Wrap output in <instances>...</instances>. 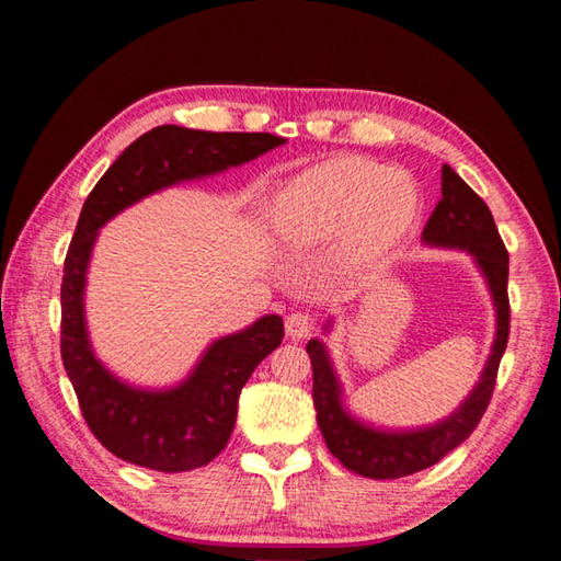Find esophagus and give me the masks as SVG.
I'll return each instance as SVG.
<instances>
[{"mask_svg": "<svg viewBox=\"0 0 561 561\" xmlns=\"http://www.w3.org/2000/svg\"><path fill=\"white\" fill-rule=\"evenodd\" d=\"M311 327H314V321H311L309 314H301V311H297V314H289L287 321H284V329H287V336L294 339V341L309 336Z\"/></svg>", "mask_w": 561, "mask_h": 561, "instance_id": "1", "label": "esophagus"}]
</instances>
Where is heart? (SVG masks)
Returning <instances> with one entry per match:
<instances>
[{
    "label": "heart",
    "instance_id": "1",
    "mask_svg": "<svg viewBox=\"0 0 561 561\" xmlns=\"http://www.w3.org/2000/svg\"><path fill=\"white\" fill-rule=\"evenodd\" d=\"M417 210L411 178L358 158H341L299 178L282 201L279 232L294 242H317L358 220L368 242L405 230Z\"/></svg>",
    "mask_w": 561,
    "mask_h": 561
}]
</instances>
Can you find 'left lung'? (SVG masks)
<instances>
[{
  "label": "left lung",
  "instance_id": "1",
  "mask_svg": "<svg viewBox=\"0 0 561 561\" xmlns=\"http://www.w3.org/2000/svg\"><path fill=\"white\" fill-rule=\"evenodd\" d=\"M440 203L435 205L428 225L423 227L421 240L428 247L468 252L474 267L485 279L492 307H495V339H492L485 368L472 386L468 398L455 411L433 425L423 428H378L360 421L346 408L344 386L331 364L324 341L311 339L307 354L314 371V408L317 423L324 435L327 448L341 460L346 470L371 480H396L425 470L443 460L450 450L470 438L478 428L482 413L495 391L500 358L505 354L510 336V301H507V267L510 257L500 232L492 220L490 207L482 197L455 173L450 165L440 170ZM334 321H327L329 334Z\"/></svg>",
  "mask_w": 561,
  "mask_h": 561
}]
</instances>
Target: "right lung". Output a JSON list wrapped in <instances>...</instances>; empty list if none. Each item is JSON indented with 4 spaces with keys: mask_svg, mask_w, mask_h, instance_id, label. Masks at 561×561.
Here are the masks:
<instances>
[{
    "mask_svg": "<svg viewBox=\"0 0 561 561\" xmlns=\"http://www.w3.org/2000/svg\"><path fill=\"white\" fill-rule=\"evenodd\" d=\"M284 144L272 133L158 126L123 150L83 203L64 262L61 358L91 433L116 458L158 472H185L220 455L234 428L242 386L282 344L284 324L267 314L215 339L175 386L123 381L96 356L87 327V274L101 227L148 195L225 173Z\"/></svg>",
    "mask_w": 561,
    "mask_h": 561,
    "instance_id": "obj_1",
    "label": "right lung"
}]
</instances>
